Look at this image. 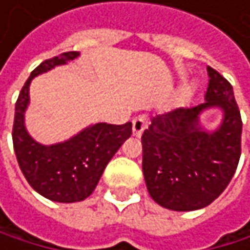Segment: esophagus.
Instances as JSON below:
<instances>
[{
	"mask_svg": "<svg viewBox=\"0 0 250 250\" xmlns=\"http://www.w3.org/2000/svg\"><path fill=\"white\" fill-rule=\"evenodd\" d=\"M146 127H147V118L146 117L138 115V117L133 118V121H132V130H133V135L136 138H139L142 135V132L146 130Z\"/></svg>",
	"mask_w": 250,
	"mask_h": 250,
	"instance_id": "esophagus-1",
	"label": "esophagus"
}]
</instances>
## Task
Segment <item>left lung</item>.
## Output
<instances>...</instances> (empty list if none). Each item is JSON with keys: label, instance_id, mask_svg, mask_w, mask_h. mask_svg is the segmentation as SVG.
<instances>
[{"label": "left lung", "instance_id": "obj_1", "mask_svg": "<svg viewBox=\"0 0 250 250\" xmlns=\"http://www.w3.org/2000/svg\"><path fill=\"white\" fill-rule=\"evenodd\" d=\"M206 102L151 118L142 135V172L150 196L174 211L204 208L222 193L242 153V117L231 83L208 65ZM210 109L223 111L214 131L200 124Z\"/></svg>", "mask_w": 250, "mask_h": 250}]
</instances>
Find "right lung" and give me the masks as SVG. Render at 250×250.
Here are the masks:
<instances>
[{
    "label": "right lung",
    "mask_w": 250,
    "mask_h": 250,
    "mask_svg": "<svg viewBox=\"0 0 250 250\" xmlns=\"http://www.w3.org/2000/svg\"><path fill=\"white\" fill-rule=\"evenodd\" d=\"M79 57V52H64L43 61L31 72L21 90L15 108L13 147L19 168L30 186L55 203H79L88 198L123 142L132 135V123H96L62 142H37L26 130L25 112L30 104L31 81L57 65Z\"/></svg>",
    "instance_id": "right-lung-1"
}]
</instances>
